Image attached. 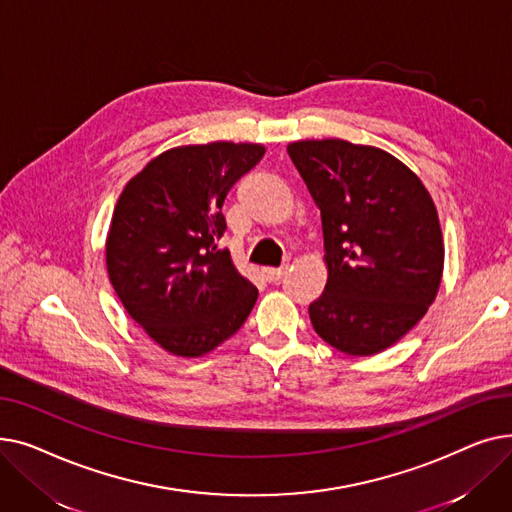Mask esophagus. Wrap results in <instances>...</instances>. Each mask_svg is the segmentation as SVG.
Returning a JSON list of instances; mask_svg holds the SVG:
<instances>
[{"label":"esophagus","instance_id":"1","mask_svg":"<svg viewBox=\"0 0 512 512\" xmlns=\"http://www.w3.org/2000/svg\"><path fill=\"white\" fill-rule=\"evenodd\" d=\"M284 272H286V265H282V267H263V276H265L267 282L280 280L284 276Z\"/></svg>","mask_w":512,"mask_h":512}]
</instances>
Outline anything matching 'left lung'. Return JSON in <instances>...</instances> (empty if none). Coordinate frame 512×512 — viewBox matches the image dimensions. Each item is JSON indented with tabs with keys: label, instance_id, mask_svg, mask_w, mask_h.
Instances as JSON below:
<instances>
[{
	"label": "left lung",
	"instance_id": "left-lung-1",
	"mask_svg": "<svg viewBox=\"0 0 512 512\" xmlns=\"http://www.w3.org/2000/svg\"><path fill=\"white\" fill-rule=\"evenodd\" d=\"M321 211L328 284L309 305L315 332L367 357L405 336L434 303L444 267L438 213L390 153L342 139L288 145Z\"/></svg>",
	"mask_w": 512,
	"mask_h": 512
}]
</instances>
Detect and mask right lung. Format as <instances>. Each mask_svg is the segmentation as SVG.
Masks as SVG:
<instances>
[{"label":"right lung","instance_id":"add662e5","mask_svg":"<svg viewBox=\"0 0 512 512\" xmlns=\"http://www.w3.org/2000/svg\"><path fill=\"white\" fill-rule=\"evenodd\" d=\"M265 149L186 145L161 153L122 191L107 236V274L128 315L168 353L201 357L249 317L257 288L230 251L224 199Z\"/></svg>","mask_w":512,"mask_h":512}]
</instances>
